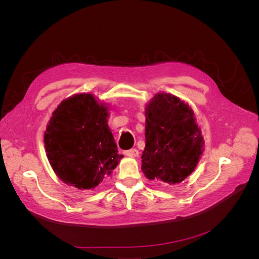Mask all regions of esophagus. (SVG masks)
<instances>
[{"label": "esophagus", "instance_id": "esophagus-1", "mask_svg": "<svg viewBox=\"0 0 259 259\" xmlns=\"http://www.w3.org/2000/svg\"><path fill=\"white\" fill-rule=\"evenodd\" d=\"M124 154L126 155V156H128V158H137L139 152H138L137 149H131V150L124 151Z\"/></svg>", "mask_w": 259, "mask_h": 259}]
</instances>
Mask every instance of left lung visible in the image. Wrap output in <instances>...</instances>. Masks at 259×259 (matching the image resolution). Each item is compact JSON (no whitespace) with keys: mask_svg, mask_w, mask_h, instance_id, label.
Masks as SVG:
<instances>
[{"mask_svg":"<svg viewBox=\"0 0 259 259\" xmlns=\"http://www.w3.org/2000/svg\"><path fill=\"white\" fill-rule=\"evenodd\" d=\"M142 170L150 180L176 185L197 167L204 138L192 108L179 97L158 93L148 101Z\"/></svg>","mask_w":259,"mask_h":259,"instance_id":"1","label":"left lung"}]
</instances>
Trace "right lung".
I'll return each mask as SVG.
<instances>
[{
  "label": "right lung",
  "mask_w": 259,
  "mask_h": 259,
  "mask_svg": "<svg viewBox=\"0 0 259 259\" xmlns=\"http://www.w3.org/2000/svg\"><path fill=\"white\" fill-rule=\"evenodd\" d=\"M109 106L93 94H74L52 113L44 144L55 174L80 190L96 188L123 158L109 128Z\"/></svg>",
  "instance_id": "1"
}]
</instances>
